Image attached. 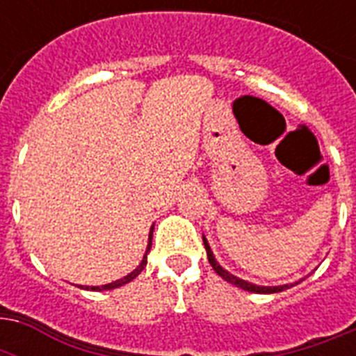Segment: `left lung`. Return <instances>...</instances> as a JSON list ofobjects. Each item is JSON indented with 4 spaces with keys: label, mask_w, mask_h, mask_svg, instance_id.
<instances>
[{
    "label": "left lung",
    "mask_w": 356,
    "mask_h": 356,
    "mask_svg": "<svg viewBox=\"0 0 356 356\" xmlns=\"http://www.w3.org/2000/svg\"><path fill=\"white\" fill-rule=\"evenodd\" d=\"M203 243H205V249H207V257H209V262H211L212 270L216 271L218 275L225 279L227 282L234 284V286L242 288V290H248V292H254V293H275V292H282V290H286V288L293 286V284H282V286H257V284H251L248 281H242V279H238V277L231 275L227 270H223L222 266L218 264L216 259H214V254L211 251V245L207 242V238L203 236Z\"/></svg>",
    "instance_id": "left-lung-1"
}]
</instances>
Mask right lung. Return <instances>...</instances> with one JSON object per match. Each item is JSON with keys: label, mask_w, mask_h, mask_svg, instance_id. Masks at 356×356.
<instances>
[{"label": "right lung", "mask_w": 356, "mask_h": 356, "mask_svg": "<svg viewBox=\"0 0 356 356\" xmlns=\"http://www.w3.org/2000/svg\"><path fill=\"white\" fill-rule=\"evenodd\" d=\"M151 236H153V227H151V233H149V243H147V251L145 253H149L151 249ZM145 264H147V254H144V259H142V262H140V266L136 268V270H133L131 273H129L127 277H123V279H118V281L111 282V284H103V286H86V290L90 288V290H94V292H102V290H113V288H118V286H123V284H127V282H131L134 279V277L140 275V271L144 270Z\"/></svg>", "instance_id": "1"}]
</instances>
